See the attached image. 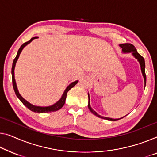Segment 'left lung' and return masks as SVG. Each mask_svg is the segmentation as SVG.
I'll return each instance as SVG.
<instances>
[{"instance_id": "1", "label": "left lung", "mask_w": 157, "mask_h": 157, "mask_svg": "<svg viewBox=\"0 0 157 157\" xmlns=\"http://www.w3.org/2000/svg\"><path fill=\"white\" fill-rule=\"evenodd\" d=\"M120 46L121 48H122V51L123 53H131L132 54V56H134V57L137 59L138 60L139 63H140V67H141V71H142V75L144 77V86H145L146 85V74H145V62H144V58L142 57L141 55H140L138 53H137V51L136 50V48H135V46L132 45V44H128V43H126V44H120ZM88 97H89V102H88V108L90 110V111L92 112L93 114H94L95 116H97L98 117H99V118H103V119H106V120H109V121H118L119 120L118 119H113V118H107V117H104V116H101L100 115H99L97 112L94 111V110L92 109V107L90 106V96L88 94ZM123 118H121L120 119Z\"/></svg>"}]
</instances>
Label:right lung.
<instances>
[{"label": "right lung", "instance_id": "obj_1", "mask_svg": "<svg viewBox=\"0 0 157 157\" xmlns=\"http://www.w3.org/2000/svg\"><path fill=\"white\" fill-rule=\"evenodd\" d=\"M36 38H38V37H36V36L33 37V38H32L29 41H28L25 42V43L23 44L22 45L20 46V48H19V50L17 51V56H16L15 58L13 60V66H12V79H13V89H14V90H15L16 96H17V97L19 98V99L20 100L21 102H22L25 106L27 107V108L29 109V110H31L32 111L36 112V113H49V112H53V111H58V110L60 109L63 106V105L65 104V99H66L67 92H68V91L71 90V88L73 87V86L78 82V80H76V81L73 82H72L71 85H69L68 86H67V88L65 89V90L64 91L62 97L60 99V100H58V101L56 102V104L51 105V106H34V105L30 104V103H29L27 101H26V100H25L24 98H23L22 96L20 94V93H19V92H18L17 85H16V82H15V79L14 70H15L16 63H17V59H18L19 56H20V53L22 52V49L24 48L25 46H26L28 44H29L30 42L33 40V39H36Z\"/></svg>", "mask_w": 157, "mask_h": 157}]
</instances>
